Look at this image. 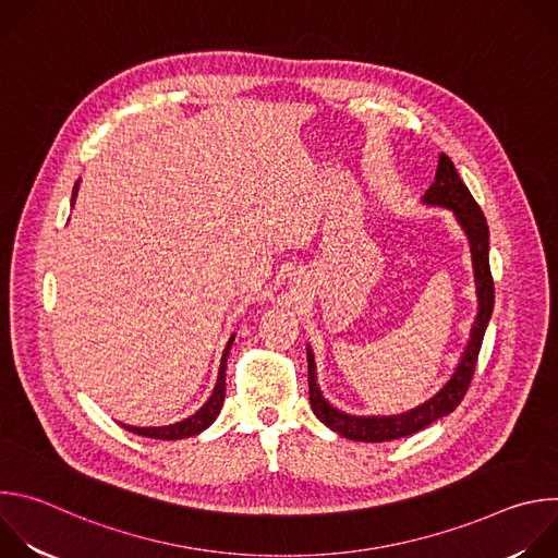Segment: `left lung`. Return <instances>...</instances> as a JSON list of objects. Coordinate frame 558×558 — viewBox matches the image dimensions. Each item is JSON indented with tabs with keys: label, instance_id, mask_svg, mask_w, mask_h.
Returning a JSON list of instances; mask_svg holds the SVG:
<instances>
[{
	"label": "left lung",
	"instance_id": "8db88e82",
	"mask_svg": "<svg viewBox=\"0 0 558 558\" xmlns=\"http://www.w3.org/2000/svg\"><path fill=\"white\" fill-rule=\"evenodd\" d=\"M426 205H439L448 207L454 211L459 225L463 227L468 241H470V252H472V267H474V282H476V298H480V313H476V320L470 331V342L452 373V377L446 381V386L430 397L428 402L420 404L413 411H407L402 415H388V417H357V415H347L338 409H333L317 388L315 381V362L311 349H306V362H308V402L315 413V417L320 420L325 426L331 430L340 433L347 439L353 441H390V439H400L409 437L439 417L452 413L463 395L468 392V386L474 375L476 357H480L482 342L486 327L490 323L493 306H495V282L490 274V241H488V222L482 211V207L476 205L472 198L470 190L465 183L459 179L454 166L446 154H439V163H437V174L435 183L426 190L424 194Z\"/></svg>",
	"mask_w": 558,
	"mask_h": 558
}]
</instances>
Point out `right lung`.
Returning <instances> with one entry per match:
<instances>
[{
  "label": "right lung",
  "instance_id": "obj_1",
  "mask_svg": "<svg viewBox=\"0 0 558 558\" xmlns=\"http://www.w3.org/2000/svg\"><path fill=\"white\" fill-rule=\"evenodd\" d=\"M76 190H78V183L74 185L72 190V205H74V198H76ZM233 338H229L225 351H222V360H220V371H218V379H216V386H214V392L209 400L194 413L190 415L187 420L183 422H177V424H170V426H154V428H136V426H125L121 424L125 430L134 433V435H141V437H149V439H185V437H192V435H198L203 433L207 426L214 424V420L218 417L220 409H222V402H225V366H227V357H229V349L233 344Z\"/></svg>",
  "mask_w": 558,
  "mask_h": 558
}]
</instances>
